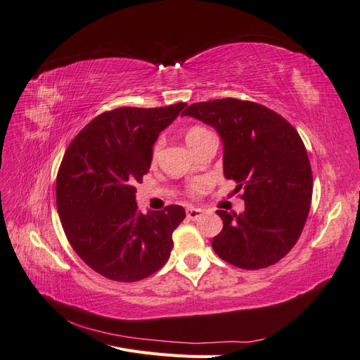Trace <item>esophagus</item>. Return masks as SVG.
I'll return each instance as SVG.
<instances>
[{"mask_svg":"<svg viewBox=\"0 0 360 360\" xmlns=\"http://www.w3.org/2000/svg\"><path fill=\"white\" fill-rule=\"evenodd\" d=\"M186 214L191 221H197L201 217L202 214V210L201 209H195V207H188L186 209Z\"/></svg>","mask_w":360,"mask_h":360,"instance_id":"esophagus-1","label":"esophagus"}]
</instances>
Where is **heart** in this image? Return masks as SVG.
<instances>
[{"label": "heart", "instance_id": "heart-1", "mask_svg": "<svg viewBox=\"0 0 360 360\" xmlns=\"http://www.w3.org/2000/svg\"><path fill=\"white\" fill-rule=\"evenodd\" d=\"M204 134H207V130H205V129H202V127H192V129L189 130V132L186 134V141L189 143V141H192V139H197V138L202 136ZM160 147H162V139H159L158 143L155 144V148H153V156H155V158L159 155V150H160ZM205 188H207L205 181H195V183H192V184H191V193H193V195H200V193H202V192L205 191Z\"/></svg>", "mask_w": 360, "mask_h": 360}]
</instances>
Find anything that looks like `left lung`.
<instances>
[{"instance_id": "8db88e82", "label": "left lung", "mask_w": 360, "mask_h": 360, "mask_svg": "<svg viewBox=\"0 0 360 360\" xmlns=\"http://www.w3.org/2000/svg\"><path fill=\"white\" fill-rule=\"evenodd\" d=\"M181 115L216 129L224 176L245 189L243 213L216 210L224 228L213 250L246 270L278 263L299 240L312 200L311 163L297 130L269 108L233 97L193 103Z\"/></svg>"}]
</instances>
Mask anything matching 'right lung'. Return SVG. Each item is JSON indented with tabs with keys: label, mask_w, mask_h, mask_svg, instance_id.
I'll return each mask as SVG.
<instances>
[{
	"label": "right lung",
	"mask_w": 360,
	"mask_h": 360,
	"mask_svg": "<svg viewBox=\"0 0 360 360\" xmlns=\"http://www.w3.org/2000/svg\"><path fill=\"white\" fill-rule=\"evenodd\" d=\"M186 103L117 108L73 138L57 174V209L73 250L97 274L120 282L153 275L167 263L172 233L186 217L181 205L138 212L153 146Z\"/></svg>",
	"instance_id": "add662e5"
}]
</instances>
